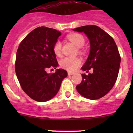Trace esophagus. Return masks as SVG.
I'll return each mask as SVG.
<instances>
[{"label":"esophagus","mask_w":133,"mask_h":133,"mask_svg":"<svg viewBox=\"0 0 133 133\" xmlns=\"http://www.w3.org/2000/svg\"><path fill=\"white\" fill-rule=\"evenodd\" d=\"M68 75H69V76H71V75H73L75 74L74 73H72V72H68Z\"/></svg>","instance_id":"obj_1"}]
</instances>
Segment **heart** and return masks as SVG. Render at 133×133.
I'll use <instances>...</instances> for the list:
<instances>
[{
    "label": "heart",
    "mask_w": 133,
    "mask_h": 133,
    "mask_svg": "<svg viewBox=\"0 0 133 133\" xmlns=\"http://www.w3.org/2000/svg\"><path fill=\"white\" fill-rule=\"evenodd\" d=\"M68 38L69 41L75 44L77 48H80L84 45L85 40L84 37L82 35L78 33H72L68 36ZM62 44L60 41H57L53 45V51L55 54L58 57H60L61 55ZM81 64V61L79 58H64L60 62V65L63 68L66 70L73 71H75Z\"/></svg>",
    "instance_id": "obj_1"
}]
</instances>
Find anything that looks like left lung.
I'll return each mask as SVG.
<instances>
[{
  "label": "left lung",
  "instance_id": "1",
  "mask_svg": "<svg viewBox=\"0 0 133 133\" xmlns=\"http://www.w3.org/2000/svg\"><path fill=\"white\" fill-rule=\"evenodd\" d=\"M84 33L90 42V51L81 69L88 73L92 68L93 73L82 74V80L76 85L80 95L90 100L103 97L111 91L118 75L120 58L113 38L96 25H84L73 29Z\"/></svg>",
  "mask_w": 133,
  "mask_h": 133
}]
</instances>
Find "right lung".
Returning a JSON list of instances; mask_svg holds the SVG:
<instances>
[{
	"instance_id": "obj_1",
	"label": "right lung",
	"mask_w": 133,
	"mask_h": 133,
	"mask_svg": "<svg viewBox=\"0 0 133 133\" xmlns=\"http://www.w3.org/2000/svg\"><path fill=\"white\" fill-rule=\"evenodd\" d=\"M61 33L46 27H38L29 33L18 46L15 72L23 91L32 99L44 102L53 98L58 92L68 72L57 69L49 74L48 68L58 66L53 45Z\"/></svg>"
}]
</instances>
